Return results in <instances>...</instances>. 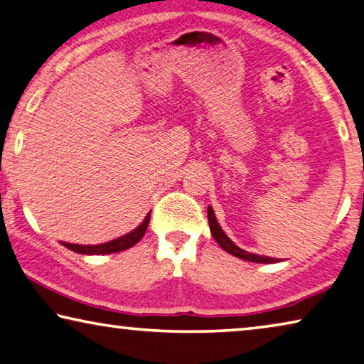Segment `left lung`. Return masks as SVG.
Listing matches in <instances>:
<instances>
[{
  "label": "left lung",
  "mask_w": 364,
  "mask_h": 364,
  "mask_svg": "<svg viewBox=\"0 0 364 364\" xmlns=\"http://www.w3.org/2000/svg\"><path fill=\"white\" fill-rule=\"evenodd\" d=\"M207 217H209V227H210V233L213 236V240H215L217 243L220 245V247H223L225 251L230 252V255H233L236 257L243 259V261H250V262H261V264L277 262V259H274V257L251 255V252H246V251L241 250V247L236 246L233 241L230 240L227 235H225L223 230L220 228V225H218V222H217L215 213H213L212 207H209V209H207Z\"/></svg>",
  "instance_id": "left-lung-1"
}]
</instances>
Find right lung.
I'll return each mask as SVG.
<instances>
[{
  "label": "right lung",
  "instance_id": "obj_1",
  "mask_svg": "<svg viewBox=\"0 0 364 364\" xmlns=\"http://www.w3.org/2000/svg\"><path fill=\"white\" fill-rule=\"evenodd\" d=\"M149 222H151V212L147 213L146 218H144V222L136 230H132L131 233H126L124 236H119V238H117V240L108 241V243L90 245V246L63 243V246H66L68 250H71L74 252H79V255H112V252L124 251V250H128V247L134 246L137 241L142 238L149 227Z\"/></svg>",
  "mask_w": 364,
  "mask_h": 364
}]
</instances>
